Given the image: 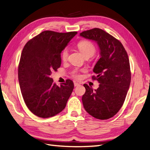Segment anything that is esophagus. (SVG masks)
I'll use <instances>...</instances> for the list:
<instances>
[{"mask_svg":"<svg viewBox=\"0 0 150 150\" xmlns=\"http://www.w3.org/2000/svg\"><path fill=\"white\" fill-rule=\"evenodd\" d=\"M74 86H78L79 85V84L78 83H76V82H74Z\"/></svg>","mask_w":150,"mask_h":150,"instance_id":"1","label":"esophagus"}]
</instances>
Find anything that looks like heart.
<instances>
[{
	"label": "heart",
	"instance_id": "heart-1",
	"mask_svg": "<svg viewBox=\"0 0 150 150\" xmlns=\"http://www.w3.org/2000/svg\"><path fill=\"white\" fill-rule=\"evenodd\" d=\"M78 47L79 49V51L82 52L84 57L86 56H93L95 52H96V47H95L94 44L91 42L90 40H83L80 41L78 44ZM68 54H69V51L67 48L64 49L61 52V56L62 61H66L68 57ZM73 76L76 78H79L80 75L78 74V72L74 71L73 72Z\"/></svg>",
	"mask_w": 150,
	"mask_h": 150
}]
</instances>
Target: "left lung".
Returning <instances> with one entry per match:
<instances>
[{
    "label": "left lung",
    "instance_id": "left-lung-1",
    "mask_svg": "<svg viewBox=\"0 0 150 150\" xmlns=\"http://www.w3.org/2000/svg\"><path fill=\"white\" fill-rule=\"evenodd\" d=\"M80 36L96 42L100 54L93 69L98 75L93 76L100 84L94 90L84 84L83 106L95 118L108 120L120 111L129 88L131 71L128 54L121 42L101 29L84 31Z\"/></svg>",
    "mask_w": 150,
    "mask_h": 150
}]
</instances>
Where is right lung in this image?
Masks as SVG:
<instances>
[{"label":"right lung","mask_w":150,"mask_h":150,"mask_svg":"<svg viewBox=\"0 0 150 150\" xmlns=\"http://www.w3.org/2000/svg\"><path fill=\"white\" fill-rule=\"evenodd\" d=\"M77 34L43 31L29 40L22 50L18 78L26 106L35 116L47 118L65 108L74 83L67 79L58 86L50 76L61 66V52Z\"/></svg>","instance_id":"obj_1"}]
</instances>
